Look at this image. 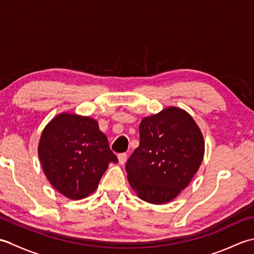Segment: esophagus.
<instances>
[{"label": "esophagus", "instance_id": "obj_1", "mask_svg": "<svg viewBox=\"0 0 254 254\" xmlns=\"http://www.w3.org/2000/svg\"><path fill=\"white\" fill-rule=\"evenodd\" d=\"M118 158H119V164L120 165H124L127 161V155L126 153H122V154H119L118 155Z\"/></svg>", "mask_w": 254, "mask_h": 254}]
</instances>
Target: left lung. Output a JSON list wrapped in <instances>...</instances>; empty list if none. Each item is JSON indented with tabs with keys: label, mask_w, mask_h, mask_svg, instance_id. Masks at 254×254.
<instances>
[{
	"label": "left lung",
	"mask_w": 254,
	"mask_h": 254,
	"mask_svg": "<svg viewBox=\"0 0 254 254\" xmlns=\"http://www.w3.org/2000/svg\"><path fill=\"white\" fill-rule=\"evenodd\" d=\"M203 156L196 123L188 112L169 107L139 124V146L126 164L127 179L143 201L170 202L191 182Z\"/></svg>",
	"instance_id": "1"
}]
</instances>
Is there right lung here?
<instances>
[{
	"label": "right lung",
	"instance_id": "obj_1",
	"mask_svg": "<svg viewBox=\"0 0 254 254\" xmlns=\"http://www.w3.org/2000/svg\"><path fill=\"white\" fill-rule=\"evenodd\" d=\"M38 154L53 188L73 199L93 193L109 164L118 163L98 122L68 113L57 116L45 127Z\"/></svg>",
	"mask_w": 254,
	"mask_h": 254
}]
</instances>
